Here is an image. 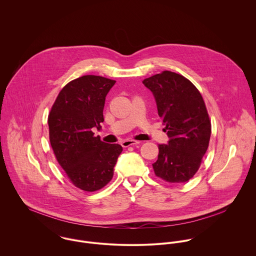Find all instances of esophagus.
Returning a JSON list of instances; mask_svg holds the SVG:
<instances>
[{"label": "esophagus", "instance_id": "1", "mask_svg": "<svg viewBox=\"0 0 256 256\" xmlns=\"http://www.w3.org/2000/svg\"><path fill=\"white\" fill-rule=\"evenodd\" d=\"M140 144L139 141H135V140H125L122 142V146L124 148H127L129 146H134V145H138Z\"/></svg>", "mask_w": 256, "mask_h": 256}]
</instances>
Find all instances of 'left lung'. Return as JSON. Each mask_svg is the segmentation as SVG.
Segmentation results:
<instances>
[{
  "instance_id": "left-lung-1",
  "label": "left lung",
  "mask_w": 256,
  "mask_h": 256,
  "mask_svg": "<svg viewBox=\"0 0 256 256\" xmlns=\"http://www.w3.org/2000/svg\"><path fill=\"white\" fill-rule=\"evenodd\" d=\"M152 92L158 116L170 138L158 145L154 174L170 183H183L194 176L209 146L211 121L197 88L185 76L164 71L143 80Z\"/></svg>"
}]
</instances>
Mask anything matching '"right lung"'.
<instances>
[{
  "label": "right lung",
  "mask_w": 256,
  "mask_h": 256,
  "mask_svg": "<svg viewBox=\"0 0 256 256\" xmlns=\"http://www.w3.org/2000/svg\"><path fill=\"white\" fill-rule=\"evenodd\" d=\"M116 82L88 74L68 82L59 92L48 115L49 140L53 152L74 185L94 192L113 178V168L122 152L118 144L94 137L100 129L106 96Z\"/></svg>",
  "instance_id": "1"
}]
</instances>
